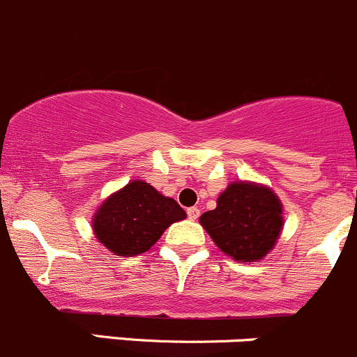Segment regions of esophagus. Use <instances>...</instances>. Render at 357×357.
Masks as SVG:
<instances>
[{"label":"esophagus","instance_id":"34e87169","mask_svg":"<svg viewBox=\"0 0 357 357\" xmlns=\"http://www.w3.org/2000/svg\"><path fill=\"white\" fill-rule=\"evenodd\" d=\"M186 214H188V218L192 219V221H195V219H199V215H200V208L199 207H190L188 211H186Z\"/></svg>","mask_w":357,"mask_h":357}]
</instances>
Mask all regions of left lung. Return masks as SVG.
I'll return each instance as SVG.
<instances>
[{"label":"left lung","instance_id":"8db88e82","mask_svg":"<svg viewBox=\"0 0 357 357\" xmlns=\"http://www.w3.org/2000/svg\"><path fill=\"white\" fill-rule=\"evenodd\" d=\"M202 226L215 245L242 262L264 257L282 231V204L266 186L233 183L219 195L218 207L204 212Z\"/></svg>","mask_w":357,"mask_h":357}]
</instances>
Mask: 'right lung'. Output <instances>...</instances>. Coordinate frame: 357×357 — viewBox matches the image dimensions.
Listing matches in <instances>:
<instances>
[{
  "label": "right lung",
  "instance_id": "right-lung-1",
  "mask_svg": "<svg viewBox=\"0 0 357 357\" xmlns=\"http://www.w3.org/2000/svg\"><path fill=\"white\" fill-rule=\"evenodd\" d=\"M186 218L178 202L160 195L145 181H131L98 208L93 229L114 254L129 257L149 250L162 233Z\"/></svg>",
  "mask_w": 357,
  "mask_h": 357
}]
</instances>
